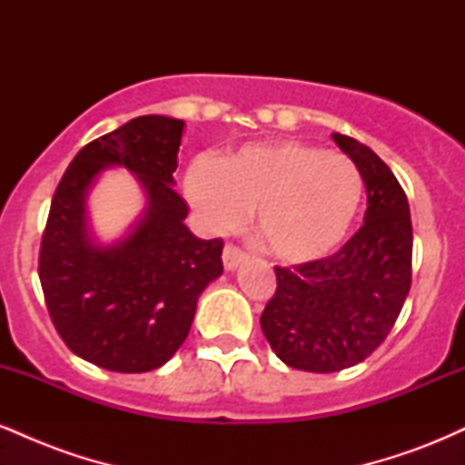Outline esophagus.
<instances>
[{
  "mask_svg": "<svg viewBox=\"0 0 465 465\" xmlns=\"http://www.w3.org/2000/svg\"><path fill=\"white\" fill-rule=\"evenodd\" d=\"M244 260H247V253L240 251L238 247H233V244H227V247L223 249V264H225L227 271H236Z\"/></svg>",
  "mask_w": 465,
  "mask_h": 465,
  "instance_id": "34e87169",
  "label": "esophagus"
}]
</instances>
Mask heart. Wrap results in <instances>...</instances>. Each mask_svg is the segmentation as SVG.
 <instances>
[{
  "label": "heart",
  "mask_w": 465,
  "mask_h": 465,
  "mask_svg": "<svg viewBox=\"0 0 465 465\" xmlns=\"http://www.w3.org/2000/svg\"><path fill=\"white\" fill-rule=\"evenodd\" d=\"M362 190L350 157L297 140L247 143L218 163L201 157L185 174L188 199L212 232H232L255 210V236L286 264L339 249L359 216Z\"/></svg>",
  "instance_id": "heart-1"
}]
</instances>
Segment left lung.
Masks as SVG:
<instances>
[{"label":"left lung","mask_w":465,"mask_h":465,"mask_svg":"<svg viewBox=\"0 0 465 465\" xmlns=\"http://www.w3.org/2000/svg\"><path fill=\"white\" fill-rule=\"evenodd\" d=\"M332 140L365 183V223L328 258L275 266V295L260 317L277 359L314 373L359 365L387 339L409 295L413 258L409 201L389 165L354 137Z\"/></svg>","instance_id":"8db88e82"}]
</instances>
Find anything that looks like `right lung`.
Masks as SVG:
<instances>
[{"instance_id":"obj_1","label":"right lung","mask_w":465,"mask_h":465,"mask_svg":"<svg viewBox=\"0 0 465 465\" xmlns=\"http://www.w3.org/2000/svg\"><path fill=\"white\" fill-rule=\"evenodd\" d=\"M183 126L140 115L89 142L52 199L39 251L47 312L67 348L103 370L165 365L190 332L199 295L223 273V240H201L183 225L188 205L173 188ZM111 164L135 173L149 203L129 237L98 245L86 192Z\"/></svg>"}]
</instances>
